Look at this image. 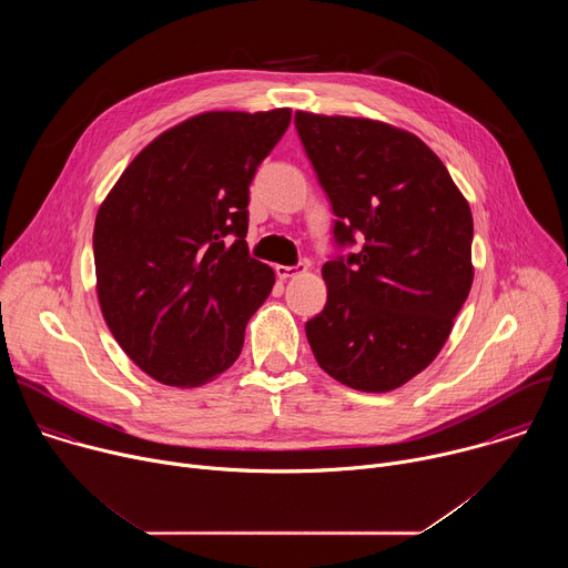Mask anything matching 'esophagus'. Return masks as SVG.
Returning a JSON list of instances; mask_svg holds the SVG:
<instances>
[{
    "instance_id": "esophagus-1",
    "label": "esophagus",
    "mask_w": 568,
    "mask_h": 568,
    "mask_svg": "<svg viewBox=\"0 0 568 568\" xmlns=\"http://www.w3.org/2000/svg\"><path fill=\"white\" fill-rule=\"evenodd\" d=\"M305 272V263H296V265H276V274L278 278H292L296 274Z\"/></svg>"
}]
</instances>
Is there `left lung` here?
Returning a JSON list of instances; mask_svg holds the SVG:
<instances>
[{
    "mask_svg": "<svg viewBox=\"0 0 568 568\" xmlns=\"http://www.w3.org/2000/svg\"><path fill=\"white\" fill-rule=\"evenodd\" d=\"M294 125L335 213V252L321 270L328 301L305 323L310 348L342 384L393 390L434 362L469 294V206L409 132L307 112Z\"/></svg>",
    "mask_w": 568,
    "mask_h": 568,
    "instance_id": "left-lung-1",
    "label": "left lung"
}]
</instances>
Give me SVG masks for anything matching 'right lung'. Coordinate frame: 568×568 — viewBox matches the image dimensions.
<instances>
[{"instance_id": "add662e5", "label": "right lung", "mask_w": 568, "mask_h": 568, "mask_svg": "<svg viewBox=\"0 0 568 568\" xmlns=\"http://www.w3.org/2000/svg\"><path fill=\"white\" fill-rule=\"evenodd\" d=\"M272 112H206L143 148L94 224L99 303L125 355L169 386L224 373L274 285L250 256V186L290 125Z\"/></svg>"}]
</instances>
